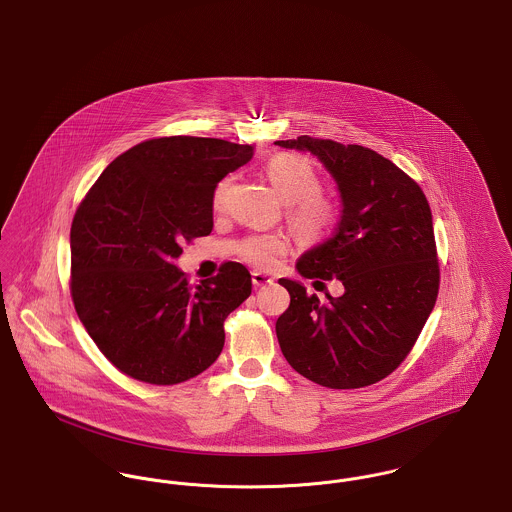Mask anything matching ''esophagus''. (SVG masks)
<instances>
[{
  "label": "esophagus",
  "instance_id": "esophagus-1",
  "mask_svg": "<svg viewBox=\"0 0 512 512\" xmlns=\"http://www.w3.org/2000/svg\"><path fill=\"white\" fill-rule=\"evenodd\" d=\"M251 280L255 286H265V284H271L273 282V276L265 275L261 271H253L251 273Z\"/></svg>",
  "mask_w": 512,
  "mask_h": 512
}]
</instances>
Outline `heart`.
Returning <instances> with one entry per match:
<instances>
[{
  "label": "heart",
  "mask_w": 512,
  "mask_h": 512,
  "mask_svg": "<svg viewBox=\"0 0 512 512\" xmlns=\"http://www.w3.org/2000/svg\"><path fill=\"white\" fill-rule=\"evenodd\" d=\"M265 175L276 195L286 202V218L298 236L315 241L329 232L335 222V206L329 198L319 195L321 179L308 159L294 154H278L267 161ZM230 189V177L218 183L212 195L216 210L224 208ZM286 247V239L278 234L251 236L241 245V255L255 267H271Z\"/></svg>",
  "instance_id": "obj_1"
}]
</instances>
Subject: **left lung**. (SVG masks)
Masks as SVG:
<instances>
[{"label": "left lung", "mask_w": 512, "mask_h": 512, "mask_svg": "<svg viewBox=\"0 0 512 512\" xmlns=\"http://www.w3.org/2000/svg\"><path fill=\"white\" fill-rule=\"evenodd\" d=\"M275 144L310 152L337 183L335 236L306 251L296 269L345 286L343 296L319 302L302 282L280 278L290 294L276 319L280 351L319 386L376 384L403 362L433 312L440 273L431 206L409 175L370 148L310 136Z\"/></svg>", "instance_id": "8db88e82"}]
</instances>
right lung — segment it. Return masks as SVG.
<instances>
[{"mask_svg":"<svg viewBox=\"0 0 512 512\" xmlns=\"http://www.w3.org/2000/svg\"><path fill=\"white\" fill-rule=\"evenodd\" d=\"M255 148L220 138L146 140L95 181L72 222V300L79 321L120 372L173 386L224 347V321L251 294L241 263L189 286L175 265L183 241L212 232L216 185Z\"/></svg>","mask_w":512,"mask_h":512,"instance_id":"1","label":"right lung"}]
</instances>
